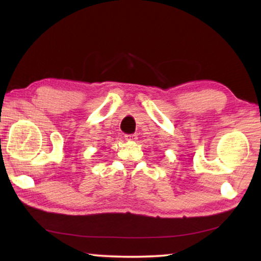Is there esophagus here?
Instances as JSON below:
<instances>
[{
	"mask_svg": "<svg viewBox=\"0 0 261 261\" xmlns=\"http://www.w3.org/2000/svg\"><path fill=\"white\" fill-rule=\"evenodd\" d=\"M125 139L129 141H134L137 139V135L136 134H131V135H125Z\"/></svg>",
	"mask_w": 261,
	"mask_h": 261,
	"instance_id": "34e87169",
	"label": "esophagus"
}]
</instances>
